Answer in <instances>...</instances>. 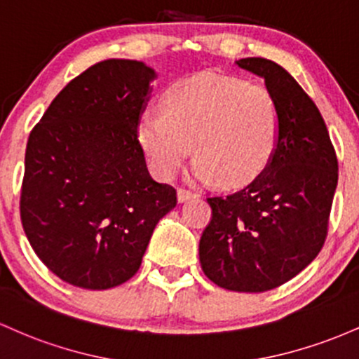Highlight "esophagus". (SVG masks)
Masks as SVG:
<instances>
[{
	"mask_svg": "<svg viewBox=\"0 0 359 359\" xmlns=\"http://www.w3.org/2000/svg\"><path fill=\"white\" fill-rule=\"evenodd\" d=\"M176 196H178L180 203H183V201L190 200L191 196H195V193L190 191V190H184V188H178V191H176Z\"/></svg>",
	"mask_w": 359,
	"mask_h": 359,
	"instance_id": "34e87169",
	"label": "esophagus"
}]
</instances>
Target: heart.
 I'll use <instances>...</instances> for the list:
<instances>
[{
  "label": "heart",
  "instance_id": "b5f03b06",
  "mask_svg": "<svg viewBox=\"0 0 359 359\" xmlns=\"http://www.w3.org/2000/svg\"><path fill=\"white\" fill-rule=\"evenodd\" d=\"M161 104L163 114L144 110L137 122V139L161 180H171L193 149L191 178L244 187L280 144V107L261 84L203 72L168 88Z\"/></svg>",
  "mask_w": 359,
  "mask_h": 359
}]
</instances>
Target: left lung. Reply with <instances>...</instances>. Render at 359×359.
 <instances>
[{
	"label": "left lung",
	"instance_id": "8db88e82",
	"mask_svg": "<svg viewBox=\"0 0 359 359\" xmlns=\"http://www.w3.org/2000/svg\"><path fill=\"white\" fill-rule=\"evenodd\" d=\"M241 69L264 81L281 111L271 163L231 195L212 196L200 239V264L215 285L259 293L287 283L316 259L327 236L337 159L319 108L287 69L245 57Z\"/></svg>",
	"mask_w": 359,
	"mask_h": 359
}]
</instances>
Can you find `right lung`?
I'll return each mask as SVG.
<instances>
[{"label": "right lung", "mask_w": 359, "mask_h": 359, "mask_svg": "<svg viewBox=\"0 0 359 359\" xmlns=\"http://www.w3.org/2000/svg\"><path fill=\"white\" fill-rule=\"evenodd\" d=\"M158 72L108 59L64 88L30 132L22 213L35 255L66 283L108 290L139 271L176 191L149 172L137 122Z\"/></svg>", "instance_id": "obj_1"}]
</instances>
